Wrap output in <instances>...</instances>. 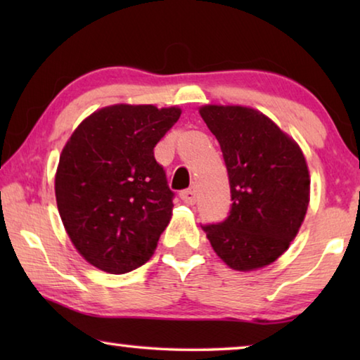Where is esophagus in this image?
Segmentation results:
<instances>
[{
	"label": "esophagus",
	"mask_w": 360,
	"mask_h": 360,
	"mask_svg": "<svg viewBox=\"0 0 360 360\" xmlns=\"http://www.w3.org/2000/svg\"><path fill=\"white\" fill-rule=\"evenodd\" d=\"M181 200L187 205H193L195 202H197V191H195L193 187L187 188V191H182L181 192Z\"/></svg>",
	"instance_id": "esophagus-1"
}]
</instances>
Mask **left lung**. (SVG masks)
Instances as JSON below:
<instances>
[{"label": "left lung", "instance_id": "obj_1", "mask_svg": "<svg viewBox=\"0 0 360 360\" xmlns=\"http://www.w3.org/2000/svg\"><path fill=\"white\" fill-rule=\"evenodd\" d=\"M221 144L231 211L203 230L214 252L236 271L264 268L283 255L309 203V172L300 146L270 117L241 105L198 109Z\"/></svg>", "mask_w": 360, "mask_h": 360}]
</instances>
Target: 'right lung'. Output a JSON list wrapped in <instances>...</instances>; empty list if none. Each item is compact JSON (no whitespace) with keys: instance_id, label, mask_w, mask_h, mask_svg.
Returning <instances> with one entry per match:
<instances>
[{"instance_id":"add662e5","label":"right lung","mask_w":360,"mask_h":360,"mask_svg":"<svg viewBox=\"0 0 360 360\" xmlns=\"http://www.w3.org/2000/svg\"><path fill=\"white\" fill-rule=\"evenodd\" d=\"M181 112L117 103L85 117L66 141L57 208L72 246L98 270L124 275L155 252L172 221L173 192L154 148Z\"/></svg>"}]
</instances>
